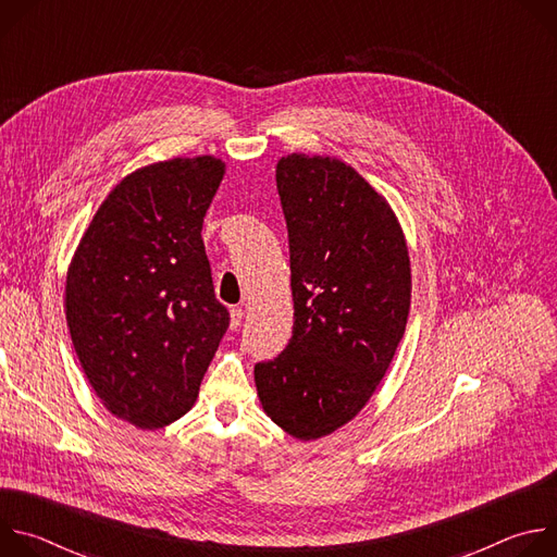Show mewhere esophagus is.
I'll list each match as a JSON object with an SVG mask.
<instances>
[{"label": "esophagus", "instance_id": "34e87169", "mask_svg": "<svg viewBox=\"0 0 557 557\" xmlns=\"http://www.w3.org/2000/svg\"><path fill=\"white\" fill-rule=\"evenodd\" d=\"M243 317H245V310L240 306L231 308V329H237L243 324Z\"/></svg>", "mask_w": 557, "mask_h": 557}]
</instances>
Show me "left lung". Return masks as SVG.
<instances>
[{
  "label": "left lung",
  "mask_w": 557,
  "mask_h": 557,
  "mask_svg": "<svg viewBox=\"0 0 557 557\" xmlns=\"http://www.w3.org/2000/svg\"><path fill=\"white\" fill-rule=\"evenodd\" d=\"M288 228L293 337L256 363L264 412L312 441L355 419L404 339L410 256L399 220L350 165L290 153L275 170Z\"/></svg>",
  "instance_id": "1"
}]
</instances>
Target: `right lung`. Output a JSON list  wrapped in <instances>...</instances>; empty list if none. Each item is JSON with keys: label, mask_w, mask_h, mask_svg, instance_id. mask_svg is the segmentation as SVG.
Returning a JSON list of instances; mask_svg holds the SVG:
<instances>
[{"label": "right lung", "mask_w": 557, "mask_h": 557, "mask_svg": "<svg viewBox=\"0 0 557 557\" xmlns=\"http://www.w3.org/2000/svg\"><path fill=\"white\" fill-rule=\"evenodd\" d=\"M222 176L213 156L136 170L103 200L67 269L76 357L106 408L143 430L191 410L228 329L200 235Z\"/></svg>", "instance_id": "obj_1"}]
</instances>
